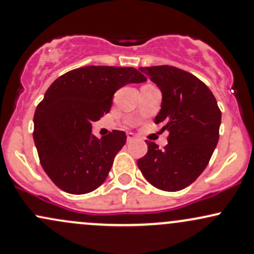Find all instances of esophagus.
Masks as SVG:
<instances>
[{
    "label": "esophagus",
    "instance_id": "obj_1",
    "mask_svg": "<svg viewBox=\"0 0 254 254\" xmlns=\"http://www.w3.org/2000/svg\"><path fill=\"white\" fill-rule=\"evenodd\" d=\"M134 138H135V135L133 134V133H127V141H132V140H134Z\"/></svg>",
    "mask_w": 254,
    "mask_h": 254
}]
</instances>
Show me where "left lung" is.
Instances as JSON below:
<instances>
[{
    "instance_id": "8db88e82",
    "label": "left lung",
    "mask_w": 254,
    "mask_h": 254,
    "mask_svg": "<svg viewBox=\"0 0 254 254\" xmlns=\"http://www.w3.org/2000/svg\"><path fill=\"white\" fill-rule=\"evenodd\" d=\"M162 92L155 124L170 132L160 150L149 141L138 167L150 184L165 191L189 187L208 165L219 139L222 113L211 89L192 73L174 66L139 67Z\"/></svg>"
}]
</instances>
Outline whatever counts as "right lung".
<instances>
[{"mask_svg":"<svg viewBox=\"0 0 254 254\" xmlns=\"http://www.w3.org/2000/svg\"><path fill=\"white\" fill-rule=\"evenodd\" d=\"M145 81L134 67L92 65L51 84L35 111L32 135L41 165L59 189L81 195L104 183L127 137L124 130H113L97 138L92 122L110 111L117 89Z\"/></svg>","mask_w":254,"mask_h":254,"instance_id":"1","label":"right lung"}]
</instances>
